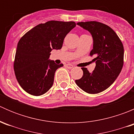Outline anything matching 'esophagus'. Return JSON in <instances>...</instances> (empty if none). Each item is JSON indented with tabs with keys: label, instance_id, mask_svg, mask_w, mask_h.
Returning <instances> with one entry per match:
<instances>
[{
	"label": "esophagus",
	"instance_id": "1",
	"mask_svg": "<svg viewBox=\"0 0 134 134\" xmlns=\"http://www.w3.org/2000/svg\"><path fill=\"white\" fill-rule=\"evenodd\" d=\"M66 67H67V68L69 69H71L73 68L74 66L72 65V64H71V63H67V64H66Z\"/></svg>",
	"mask_w": 134,
	"mask_h": 134
}]
</instances>
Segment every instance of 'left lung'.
Wrapping results in <instances>:
<instances>
[{"label": "left lung", "mask_w": 134, "mask_h": 134, "mask_svg": "<svg viewBox=\"0 0 134 134\" xmlns=\"http://www.w3.org/2000/svg\"><path fill=\"white\" fill-rule=\"evenodd\" d=\"M92 36L96 66L92 72L82 67L83 76L76 80L77 86L85 92L97 94L108 89L119 75L124 60V47L117 34L108 25L97 21L77 23Z\"/></svg>", "instance_id": "1"}]
</instances>
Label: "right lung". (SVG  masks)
<instances>
[{"label": "right lung", "instance_id": "1", "mask_svg": "<svg viewBox=\"0 0 134 134\" xmlns=\"http://www.w3.org/2000/svg\"><path fill=\"white\" fill-rule=\"evenodd\" d=\"M76 26L73 21H51L28 31L17 44L14 71L21 87L29 94L40 96L54 83L58 65L49 57L52 50L61 49L67 34Z\"/></svg>", "mask_w": 134, "mask_h": 134}]
</instances>
